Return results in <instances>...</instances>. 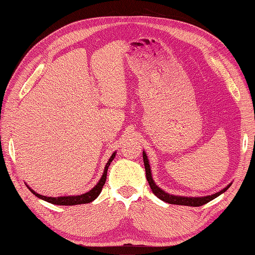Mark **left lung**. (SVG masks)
<instances>
[{
	"label": "left lung",
	"instance_id": "8db88e82",
	"mask_svg": "<svg viewBox=\"0 0 255 255\" xmlns=\"http://www.w3.org/2000/svg\"><path fill=\"white\" fill-rule=\"evenodd\" d=\"M142 158H143V165H145V169H146V178L148 180V184H149L152 193H154L157 197L160 198L161 201H164L166 203H169V204L186 205V206H202V205L206 204V203H208L210 201L214 200V198H216L217 196H220L222 193H224L226 189H228L231 186V184H230L228 187L222 189L221 192L213 194V195H210V196H205V197H182V196L170 195V194L165 193L163 189H160L155 184L154 180H152L149 163H148V159H147V156L145 154V151H142Z\"/></svg>",
	"mask_w": 255,
	"mask_h": 255
}]
</instances>
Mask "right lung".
I'll return each instance as SVG.
<instances>
[{
	"label": "right lung",
	"instance_id": "right-lung-1",
	"mask_svg": "<svg viewBox=\"0 0 255 255\" xmlns=\"http://www.w3.org/2000/svg\"><path fill=\"white\" fill-rule=\"evenodd\" d=\"M116 156V152L112 155L110 157L107 165H106L105 167V172L101 176V178L99 180V183L96 185V186L89 191L86 194H82V195H78V196H63V197H47V196H43V195H40V194L35 193L34 191H32L30 188V191L34 194L36 197L41 198V200L43 201H47L51 204H54V205H79V204H87V203H90L94 200H96L97 197L99 196V194L101 193V189H103L104 185L106 183V179H107V172H108V167L110 163H112L113 159L115 158Z\"/></svg>",
	"mask_w": 255,
	"mask_h": 255
}]
</instances>
